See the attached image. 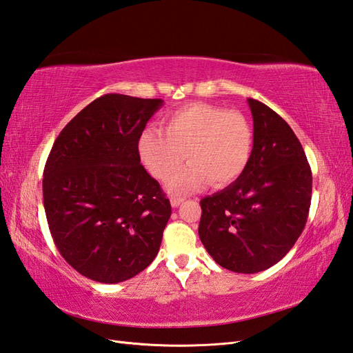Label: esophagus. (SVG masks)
<instances>
[{
  "mask_svg": "<svg viewBox=\"0 0 353 353\" xmlns=\"http://www.w3.org/2000/svg\"><path fill=\"white\" fill-rule=\"evenodd\" d=\"M183 200H185V198H176V196H173V198H171V200H170V203H171V205H173V207H177V205H180V203H183Z\"/></svg>",
  "mask_w": 353,
  "mask_h": 353,
  "instance_id": "esophagus-1",
  "label": "esophagus"
}]
</instances>
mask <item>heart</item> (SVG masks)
<instances>
[{"label": "heart", "mask_w": 353, "mask_h": 353, "mask_svg": "<svg viewBox=\"0 0 353 353\" xmlns=\"http://www.w3.org/2000/svg\"><path fill=\"white\" fill-rule=\"evenodd\" d=\"M162 130H144L137 143L141 164L167 183L170 192L189 194L213 182L227 186L245 173L254 150V130L246 116L207 103H192L162 119Z\"/></svg>", "instance_id": "obj_1"}]
</instances>
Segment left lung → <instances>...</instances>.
<instances>
[{
	"label": "left lung",
	"mask_w": 353,
	"mask_h": 353,
	"mask_svg": "<svg viewBox=\"0 0 353 353\" xmlns=\"http://www.w3.org/2000/svg\"><path fill=\"white\" fill-rule=\"evenodd\" d=\"M254 117V150L245 173L203 198L201 243L221 267L259 273L292 249L312 203V170L300 140L282 117L248 99Z\"/></svg>",
	"instance_id": "left-lung-1"
}]
</instances>
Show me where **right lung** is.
<instances>
[{
    "instance_id": "1",
    "label": "right lung",
    "mask_w": 353,
    "mask_h": 353,
    "mask_svg": "<svg viewBox=\"0 0 353 353\" xmlns=\"http://www.w3.org/2000/svg\"><path fill=\"white\" fill-rule=\"evenodd\" d=\"M162 103L121 94L94 99L59 132L44 165L52 239L95 282H123L158 255L171 205L140 164L137 143Z\"/></svg>"
}]
</instances>
